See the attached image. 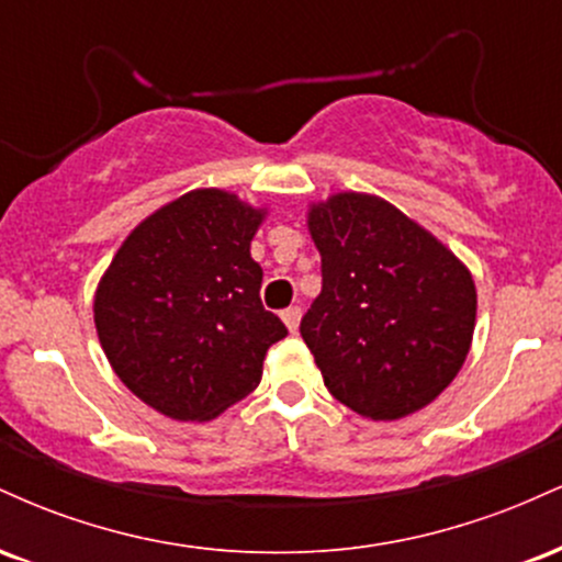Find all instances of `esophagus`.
Listing matches in <instances>:
<instances>
[{
    "mask_svg": "<svg viewBox=\"0 0 562 562\" xmlns=\"http://www.w3.org/2000/svg\"><path fill=\"white\" fill-rule=\"evenodd\" d=\"M280 317H282V322H285V327H288L290 333L299 330V325H301V308H299V306L285 308V312H282Z\"/></svg>",
    "mask_w": 562,
    "mask_h": 562,
    "instance_id": "34e87169",
    "label": "esophagus"
}]
</instances>
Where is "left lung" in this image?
Segmentation results:
<instances>
[{"mask_svg": "<svg viewBox=\"0 0 562 562\" xmlns=\"http://www.w3.org/2000/svg\"><path fill=\"white\" fill-rule=\"evenodd\" d=\"M322 293L301 319L327 391L367 420H402L465 364L475 282L434 232L367 192L308 203Z\"/></svg>", "mask_w": 562, "mask_h": 562, "instance_id": "1", "label": "left lung"}]
</instances>
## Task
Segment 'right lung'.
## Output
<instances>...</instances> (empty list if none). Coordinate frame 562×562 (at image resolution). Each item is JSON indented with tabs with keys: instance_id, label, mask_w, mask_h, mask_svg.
Listing matches in <instances>:
<instances>
[{
	"instance_id": "1",
	"label": "right lung",
	"mask_w": 562,
	"mask_h": 562,
	"mask_svg": "<svg viewBox=\"0 0 562 562\" xmlns=\"http://www.w3.org/2000/svg\"><path fill=\"white\" fill-rule=\"evenodd\" d=\"M267 209L200 187L128 232L94 290V327L113 372L171 420L205 423L261 383L288 335L261 306L250 240Z\"/></svg>"
}]
</instances>
